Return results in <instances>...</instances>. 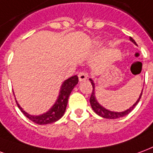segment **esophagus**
Returning a JSON list of instances; mask_svg holds the SVG:
<instances>
[{
  "mask_svg": "<svg viewBox=\"0 0 153 153\" xmlns=\"http://www.w3.org/2000/svg\"><path fill=\"white\" fill-rule=\"evenodd\" d=\"M87 73H85L84 72H80L78 73V78H79V81H85L87 79Z\"/></svg>",
  "mask_w": 153,
  "mask_h": 153,
  "instance_id": "obj_1",
  "label": "esophagus"
}]
</instances>
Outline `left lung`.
<instances>
[{"label":"left lung","mask_w":153,"mask_h":153,"mask_svg":"<svg viewBox=\"0 0 153 153\" xmlns=\"http://www.w3.org/2000/svg\"><path fill=\"white\" fill-rule=\"evenodd\" d=\"M130 40L133 42L134 44L136 45V42L132 37H130ZM90 81H91V84H92V86H93V91H92V94H91V96H90V105H91V108H93L94 112L103 118H107V119H117V118L122 117L124 116L129 114V113L134 108V107H135V106L137 105V103L139 102V100L141 99V96H142L143 90L142 92H141V94H140V95H139V100H137L135 103H134L132 107H130V108L127 109L126 111H124V112H112V111H109L108 109L104 108L102 106L100 105V103L98 102L96 98H95V93H94V87H95V86H94V81H92L91 79H90Z\"/></svg>","instance_id":"obj_1"}]
</instances>
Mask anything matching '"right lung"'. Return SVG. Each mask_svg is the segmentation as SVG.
Returning <instances> with one entry per match:
<instances>
[{"label":"right lung","instance_id":"add662e5","mask_svg":"<svg viewBox=\"0 0 153 153\" xmlns=\"http://www.w3.org/2000/svg\"><path fill=\"white\" fill-rule=\"evenodd\" d=\"M77 83V76H71L68 79H67L66 81H63L62 86H61V89H60L59 95L55 103L52 106V108L48 112L42 115L32 116V115L28 114L27 112L23 110V108L20 107L17 101H16V103H17L19 108L23 113V115H25V117H27L29 120L33 121L34 123L38 124V125H45V124L53 123V122H55L58 120H59L60 118L63 116L64 112H65L66 107H67V104H68L69 95H70V94L73 90V88L75 87V85Z\"/></svg>","mask_w":153,"mask_h":153}]
</instances>
